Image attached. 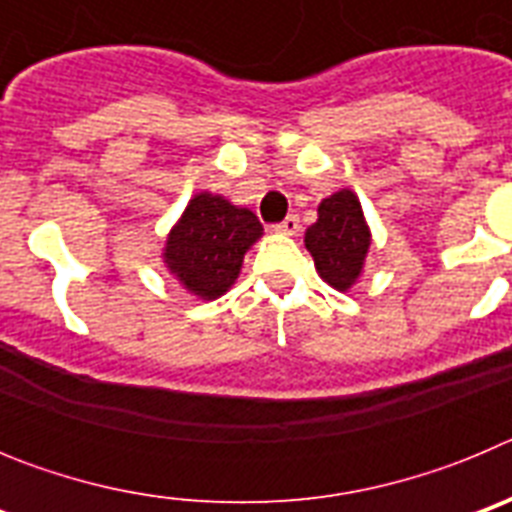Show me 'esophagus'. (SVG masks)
Here are the masks:
<instances>
[{
  "mask_svg": "<svg viewBox=\"0 0 512 512\" xmlns=\"http://www.w3.org/2000/svg\"><path fill=\"white\" fill-rule=\"evenodd\" d=\"M271 230H274V233H279V235H297V233H300V217H297V215L284 217L282 223H277Z\"/></svg>",
  "mask_w": 512,
  "mask_h": 512,
  "instance_id": "esophagus-1",
  "label": "esophagus"
}]
</instances>
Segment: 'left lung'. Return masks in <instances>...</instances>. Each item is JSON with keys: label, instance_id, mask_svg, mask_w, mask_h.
<instances>
[{"label": "left lung", "instance_id": "left-lung-1", "mask_svg": "<svg viewBox=\"0 0 512 512\" xmlns=\"http://www.w3.org/2000/svg\"><path fill=\"white\" fill-rule=\"evenodd\" d=\"M305 248L320 279L338 292H348L364 277L372 228L354 189H338L320 202L318 220L305 230Z\"/></svg>", "mask_w": 512, "mask_h": 512}]
</instances>
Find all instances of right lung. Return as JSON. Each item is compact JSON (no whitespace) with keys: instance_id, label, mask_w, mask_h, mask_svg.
I'll return each instance as SVG.
<instances>
[{"instance_id":"add662e5","label":"right lung","mask_w":512,"mask_h":512,"mask_svg":"<svg viewBox=\"0 0 512 512\" xmlns=\"http://www.w3.org/2000/svg\"><path fill=\"white\" fill-rule=\"evenodd\" d=\"M264 228L248 207H238L223 194L207 189L192 194L184 212L171 225L161 248V261L176 282L197 300L223 297L243 269V256Z\"/></svg>"}]
</instances>
